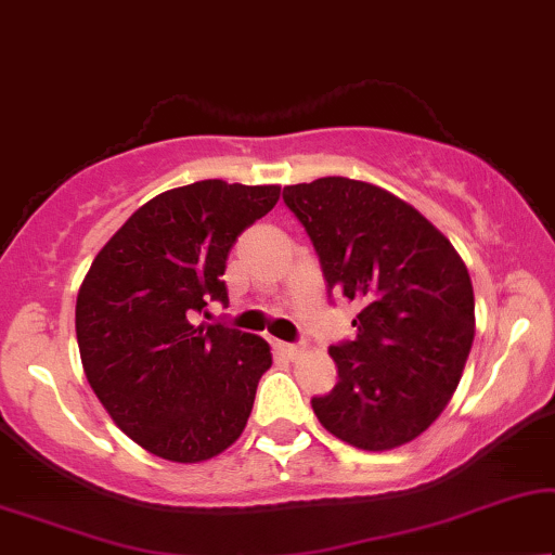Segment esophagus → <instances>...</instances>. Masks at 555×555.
I'll list each match as a JSON object with an SVG mask.
<instances>
[{"mask_svg":"<svg viewBox=\"0 0 555 555\" xmlns=\"http://www.w3.org/2000/svg\"><path fill=\"white\" fill-rule=\"evenodd\" d=\"M273 350H276L279 354H284V358H297V354L305 352V347L301 345H289V343H273Z\"/></svg>","mask_w":555,"mask_h":555,"instance_id":"obj_1","label":"esophagus"}]
</instances>
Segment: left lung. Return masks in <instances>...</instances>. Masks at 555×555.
<instances>
[{
    "instance_id": "obj_1",
    "label": "left lung",
    "mask_w": 555,
    "mask_h": 555,
    "mask_svg": "<svg viewBox=\"0 0 555 555\" xmlns=\"http://www.w3.org/2000/svg\"><path fill=\"white\" fill-rule=\"evenodd\" d=\"M327 292L360 307L332 345L337 383L312 398L320 424L365 452L424 434L452 401L475 339V292L452 243L378 184L320 177L284 188Z\"/></svg>"
}]
</instances>
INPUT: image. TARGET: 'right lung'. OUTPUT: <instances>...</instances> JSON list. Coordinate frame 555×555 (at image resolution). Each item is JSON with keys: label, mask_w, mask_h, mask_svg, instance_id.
Here are the masks:
<instances>
[{"label": "right lung", "mask_w": 555, "mask_h": 555, "mask_svg": "<svg viewBox=\"0 0 555 555\" xmlns=\"http://www.w3.org/2000/svg\"><path fill=\"white\" fill-rule=\"evenodd\" d=\"M279 184L203 180L144 203L99 250L80 284L76 335L86 378L127 437L195 464L241 437L269 343L195 324L228 305L220 276L238 235L279 201ZM208 314V312H205Z\"/></svg>", "instance_id": "obj_1"}]
</instances>
